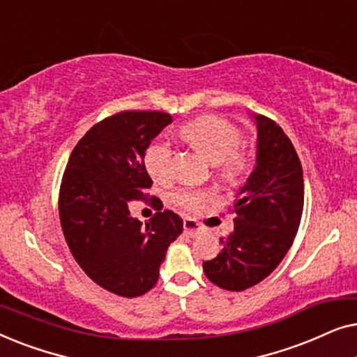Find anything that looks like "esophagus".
<instances>
[{
    "instance_id": "obj_1",
    "label": "esophagus",
    "mask_w": 357,
    "mask_h": 357,
    "mask_svg": "<svg viewBox=\"0 0 357 357\" xmlns=\"http://www.w3.org/2000/svg\"><path fill=\"white\" fill-rule=\"evenodd\" d=\"M199 231H202V227L198 226V222H195L193 219H185V221H183V232L187 234V236L197 237Z\"/></svg>"
}]
</instances>
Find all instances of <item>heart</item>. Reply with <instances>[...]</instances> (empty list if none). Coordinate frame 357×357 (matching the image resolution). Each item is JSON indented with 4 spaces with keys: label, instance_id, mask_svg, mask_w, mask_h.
Masks as SVG:
<instances>
[{
    "label": "heart",
    "instance_id": "obj_1",
    "mask_svg": "<svg viewBox=\"0 0 357 357\" xmlns=\"http://www.w3.org/2000/svg\"><path fill=\"white\" fill-rule=\"evenodd\" d=\"M182 138L218 165L226 180L241 178L248 167V158L242 146V131L226 119L214 115L199 116L180 130ZM144 167L155 182L165 183L174 178V151L167 141L155 139L144 151ZM174 203L185 211H202L211 195L199 190L183 188L174 195Z\"/></svg>",
    "mask_w": 357,
    "mask_h": 357
}]
</instances>
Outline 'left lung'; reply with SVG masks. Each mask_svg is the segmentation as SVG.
<instances>
[{"label":"left lung","instance_id":"left-lung-1","mask_svg":"<svg viewBox=\"0 0 357 357\" xmlns=\"http://www.w3.org/2000/svg\"><path fill=\"white\" fill-rule=\"evenodd\" d=\"M257 121V164L234 203V231L219 238L222 250L203 263L214 284L243 291L265 280L289 250L304 208L302 165L291 139L276 121Z\"/></svg>","mask_w":357,"mask_h":357}]
</instances>
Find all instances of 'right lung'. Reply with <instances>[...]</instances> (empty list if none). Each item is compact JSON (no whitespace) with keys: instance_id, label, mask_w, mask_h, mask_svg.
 Wrapping results in <instances>:
<instances>
[{"instance_id":"obj_1","label":"right lung","mask_w":357,"mask_h":357,"mask_svg":"<svg viewBox=\"0 0 357 357\" xmlns=\"http://www.w3.org/2000/svg\"><path fill=\"white\" fill-rule=\"evenodd\" d=\"M172 116L126 110L96 123L79 139L63 174L60 222L70 250L87 276L123 297L143 296L159 280L170 243L183 231L174 211L151 197L158 213L146 222L131 218L130 202L151 188L144 151Z\"/></svg>"}]
</instances>
